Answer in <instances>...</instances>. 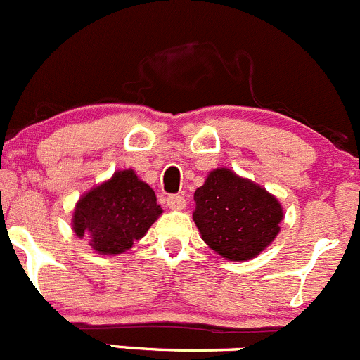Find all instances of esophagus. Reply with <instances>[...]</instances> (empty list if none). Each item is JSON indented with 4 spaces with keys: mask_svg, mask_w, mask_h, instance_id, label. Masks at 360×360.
Here are the masks:
<instances>
[{
    "mask_svg": "<svg viewBox=\"0 0 360 360\" xmlns=\"http://www.w3.org/2000/svg\"><path fill=\"white\" fill-rule=\"evenodd\" d=\"M167 207L172 210H183L186 207V198L183 195H169L167 197Z\"/></svg>",
    "mask_w": 360,
    "mask_h": 360,
    "instance_id": "obj_1",
    "label": "esophagus"
}]
</instances>
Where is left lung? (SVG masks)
Here are the masks:
<instances>
[{
    "label": "left lung",
    "instance_id": "obj_1",
    "mask_svg": "<svg viewBox=\"0 0 360 360\" xmlns=\"http://www.w3.org/2000/svg\"><path fill=\"white\" fill-rule=\"evenodd\" d=\"M193 198L202 240L224 259H252L281 231L284 209L277 197L226 167L210 170Z\"/></svg>",
    "mask_w": 360,
    "mask_h": 360
}]
</instances>
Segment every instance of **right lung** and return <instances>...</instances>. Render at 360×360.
Segmentation results:
<instances>
[{"label": "right lung", "instance_id": "right-lung-1", "mask_svg": "<svg viewBox=\"0 0 360 360\" xmlns=\"http://www.w3.org/2000/svg\"><path fill=\"white\" fill-rule=\"evenodd\" d=\"M157 195L132 169L116 170L108 181L83 193L72 210L71 226L96 252L118 256L141 240L162 216Z\"/></svg>", "mask_w": 360, "mask_h": 360}]
</instances>
